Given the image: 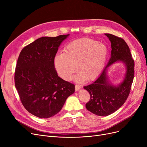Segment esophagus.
Listing matches in <instances>:
<instances>
[{
    "label": "esophagus",
    "instance_id": "1",
    "mask_svg": "<svg viewBox=\"0 0 147 147\" xmlns=\"http://www.w3.org/2000/svg\"><path fill=\"white\" fill-rule=\"evenodd\" d=\"M80 88H81V86L80 85H78V84H76V85L75 86L76 91H78Z\"/></svg>",
    "mask_w": 147,
    "mask_h": 147
}]
</instances>
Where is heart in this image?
<instances>
[{
    "label": "heart",
    "instance_id": "heart-1",
    "mask_svg": "<svg viewBox=\"0 0 147 147\" xmlns=\"http://www.w3.org/2000/svg\"><path fill=\"white\" fill-rule=\"evenodd\" d=\"M108 55L107 46L89 38H80L69 42L63 54L54 58L59 75L65 80L71 78L78 67L80 73L76 80H94L101 73Z\"/></svg>",
    "mask_w": 147,
    "mask_h": 147
}]
</instances>
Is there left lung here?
Wrapping results in <instances>:
<instances>
[{"label": "left lung", "instance_id": "left-lung-1", "mask_svg": "<svg viewBox=\"0 0 147 147\" xmlns=\"http://www.w3.org/2000/svg\"><path fill=\"white\" fill-rule=\"evenodd\" d=\"M105 35L111 44L109 63L93 83L83 87L90 96V101L86 104L87 110L99 116L111 114L123 105L129 95L134 77V61L126 42L111 34ZM117 62L124 64L126 72L122 81L114 85L109 79L107 71L111 65Z\"/></svg>", "mask_w": 147, "mask_h": 147}]
</instances>
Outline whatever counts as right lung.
<instances>
[{"label": "right lung", "mask_w": 147, "mask_h": 147, "mask_svg": "<svg viewBox=\"0 0 147 147\" xmlns=\"http://www.w3.org/2000/svg\"><path fill=\"white\" fill-rule=\"evenodd\" d=\"M69 35L38 38L20 53L15 88L25 109L37 117L47 119L57 114L75 92L74 84L60 78L54 67L58 48Z\"/></svg>", "instance_id": "right-lung-1"}]
</instances>
